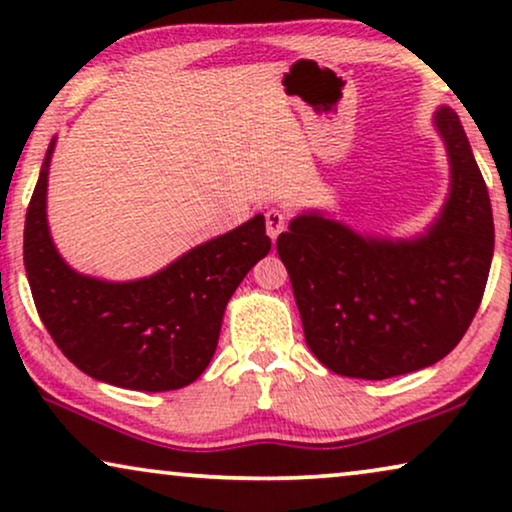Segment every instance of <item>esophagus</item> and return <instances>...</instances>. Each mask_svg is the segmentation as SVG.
<instances>
[{
  "label": "esophagus",
  "instance_id": "obj_1",
  "mask_svg": "<svg viewBox=\"0 0 512 512\" xmlns=\"http://www.w3.org/2000/svg\"><path fill=\"white\" fill-rule=\"evenodd\" d=\"M265 228H268V235L272 237V240H277L279 233L286 228V214L282 212V209L270 207L268 212H265Z\"/></svg>",
  "mask_w": 512,
  "mask_h": 512
}]
</instances>
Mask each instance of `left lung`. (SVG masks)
I'll list each match as a JSON object with an SVG mask.
<instances>
[{
	"label": "left lung",
	"mask_w": 512,
	"mask_h": 512,
	"mask_svg": "<svg viewBox=\"0 0 512 512\" xmlns=\"http://www.w3.org/2000/svg\"><path fill=\"white\" fill-rule=\"evenodd\" d=\"M436 128L452 184L429 233L363 237L312 212L277 237L307 345L333 373L387 380L433 366L478 312L494 256L492 205L459 116L443 107Z\"/></svg>",
	"instance_id": "8db88e82"
}]
</instances>
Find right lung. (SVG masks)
I'll use <instances>...</instances> for the list:
<instances>
[{"label": "right lung", "instance_id": "right-lung-1", "mask_svg": "<svg viewBox=\"0 0 512 512\" xmlns=\"http://www.w3.org/2000/svg\"><path fill=\"white\" fill-rule=\"evenodd\" d=\"M53 144L25 216L23 258L34 305L62 354L83 373L135 391L181 389L205 373L223 312L247 272L268 256L256 214L137 282H102L74 272L48 233L46 186Z\"/></svg>", "mask_w": 512, "mask_h": 512}]
</instances>
